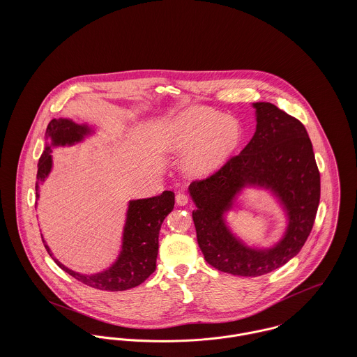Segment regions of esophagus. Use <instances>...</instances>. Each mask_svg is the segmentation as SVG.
Segmentation results:
<instances>
[{"mask_svg": "<svg viewBox=\"0 0 357 357\" xmlns=\"http://www.w3.org/2000/svg\"><path fill=\"white\" fill-rule=\"evenodd\" d=\"M188 201H190V198L185 194H183V192H178L176 195V204H178V206H185V204H188Z\"/></svg>", "mask_w": 357, "mask_h": 357, "instance_id": "obj_1", "label": "esophagus"}]
</instances>
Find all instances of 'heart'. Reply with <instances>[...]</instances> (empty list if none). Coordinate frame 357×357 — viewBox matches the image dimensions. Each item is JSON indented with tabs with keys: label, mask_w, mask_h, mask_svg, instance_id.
Listing matches in <instances>:
<instances>
[{
	"label": "heart",
	"mask_w": 357,
	"mask_h": 357,
	"mask_svg": "<svg viewBox=\"0 0 357 357\" xmlns=\"http://www.w3.org/2000/svg\"><path fill=\"white\" fill-rule=\"evenodd\" d=\"M242 140L243 129L235 118L211 108L191 107L169 123L162 136V146L172 153L188 150L184 158L185 172L204 177L218 170Z\"/></svg>",
	"instance_id": "1"
}]
</instances>
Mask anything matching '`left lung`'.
I'll return each mask as SVG.
<instances>
[{"instance_id":"8db88e82","label":"left lung","mask_w":357,"mask_h":357,"mask_svg":"<svg viewBox=\"0 0 357 357\" xmlns=\"http://www.w3.org/2000/svg\"><path fill=\"white\" fill-rule=\"evenodd\" d=\"M255 136L242 153L204 180L190 184L198 245L215 269L255 278L300 253L320 201V173L305 126L272 102H255ZM245 186L269 189L287 210L284 238L269 250L246 247L229 231L223 214Z\"/></svg>"}]
</instances>
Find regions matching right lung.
Wrapping results in <instances>:
<instances>
[{
  "label": "right lung",
  "instance_id": "1",
  "mask_svg": "<svg viewBox=\"0 0 357 357\" xmlns=\"http://www.w3.org/2000/svg\"><path fill=\"white\" fill-rule=\"evenodd\" d=\"M91 133L92 129L88 125H78L71 119L64 118L52 119L45 133L47 140H51V143H47L45 151L38 162L36 183L37 199L40 197L38 185L48 177L51 172L52 147L75 144ZM173 207L174 194L172 191H163L160 195L153 198L130 201L123 228L122 250L118 259L108 269L99 273L84 275L68 269L52 257L51 249L48 245H45L44 239L43 242L54 262L64 272L82 282L84 284L107 291L129 290L142 284L155 271L159 229L165 217L173 210Z\"/></svg>",
  "mask_w": 357,
  "mask_h": 357
}]
</instances>
